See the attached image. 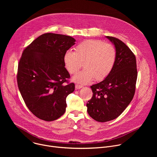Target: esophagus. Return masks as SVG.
I'll use <instances>...</instances> for the list:
<instances>
[{"label": "esophagus", "instance_id": "esophagus-1", "mask_svg": "<svg viewBox=\"0 0 157 157\" xmlns=\"http://www.w3.org/2000/svg\"><path fill=\"white\" fill-rule=\"evenodd\" d=\"M82 87H83V86H81V85H79V84H76V85H75V88H76V89H79L82 88Z\"/></svg>", "mask_w": 157, "mask_h": 157}]
</instances>
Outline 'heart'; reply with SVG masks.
<instances>
[{
  "instance_id": "heart-1",
  "label": "heart",
  "mask_w": 157,
  "mask_h": 157,
  "mask_svg": "<svg viewBox=\"0 0 157 157\" xmlns=\"http://www.w3.org/2000/svg\"><path fill=\"white\" fill-rule=\"evenodd\" d=\"M116 58L115 48L101 40H86L76 47L75 52L67 51L63 56L66 69L75 75L80 69L82 63L85 69L73 77L74 82L86 84L94 78L101 81L113 70Z\"/></svg>"
}]
</instances>
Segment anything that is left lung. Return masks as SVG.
Returning a JSON list of instances; mask_svg holds the SVG:
<instances>
[{
    "mask_svg": "<svg viewBox=\"0 0 157 157\" xmlns=\"http://www.w3.org/2000/svg\"><path fill=\"white\" fill-rule=\"evenodd\" d=\"M116 48L113 70L101 82L91 86L93 97L86 106L89 115L98 122H105L118 117L132 101L137 78L135 55L119 39L105 36Z\"/></svg>",
    "mask_w": 157,
    "mask_h": 157,
    "instance_id": "8db88e82",
    "label": "left lung"
}]
</instances>
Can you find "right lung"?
<instances>
[{"instance_id": "obj_1", "label": "right lung", "mask_w": 157, "mask_h": 157, "mask_svg": "<svg viewBox=\"0 0 157 157\" xmlns=\"http://www.w3.org/2000/svg\"><path fill=\"white\" fill-rule=\"evenodd\" d=\"M75 41L70 36L47 33L33 40L22 53L18 87L29 109L41 120L53 121L63 116L66 97L75 91V84L67 81L70 75L63 56Z\"/></svg>"}]
</instances>
